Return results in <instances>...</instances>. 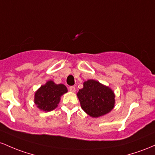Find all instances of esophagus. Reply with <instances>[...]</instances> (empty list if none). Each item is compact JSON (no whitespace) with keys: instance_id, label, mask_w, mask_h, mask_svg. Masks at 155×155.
<instances>
[{"instance_id":"obj_1","label":"esophagus","mask_w":155,"mask_h":155,"mask_svg":"<svg viewBox=\"0 0 155 155\" xmlns=\"http://www.w3.org/2000/svg\"><path fill=\"white\" fill-rule=\"evenodd\" d=\"M69 90L71 92H75L76 89H75V87L74 86H70L69 88Z\"/></svg>"}]
</instances>
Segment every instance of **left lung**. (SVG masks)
I'll use <instances>...</instances> for the list:
<instances>
[{
  "label": "left lung",
  "mask_w": 155,
  "mask_h": 155,
  "mask_svg": "<svg viewBox=\"0 0 155 155\" xmlns=\"http://www.w3.org/2000/svg\"><path fill=\"white\" fill-rule=\"evenodd\" d=\"M77 96L81 108L91 117L98 118L110 113L115 105V94L109 86L95 80L83 83Z\"/></svg>",
  "instance_id": "1"
}]
</instances>
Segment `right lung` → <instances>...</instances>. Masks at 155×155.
<instances>
[{
	"instance_id": "obj_1",
	"label": "right lung",
	"mask_w": 155,
	"mask_h": 155,
	"mask_svg": "<svg viewBox=\"0 0 155 155\" xmlns=\"http://www.w3.org/2000/svg\"><path fill=\"white\" fill-rule=\"evenodd\" d=\"M67 91L64 84H56L53 81H48L35 92L34 103L39 110L49 112L58 107L61 97Z\"/></svg>"
}]
</instances>
